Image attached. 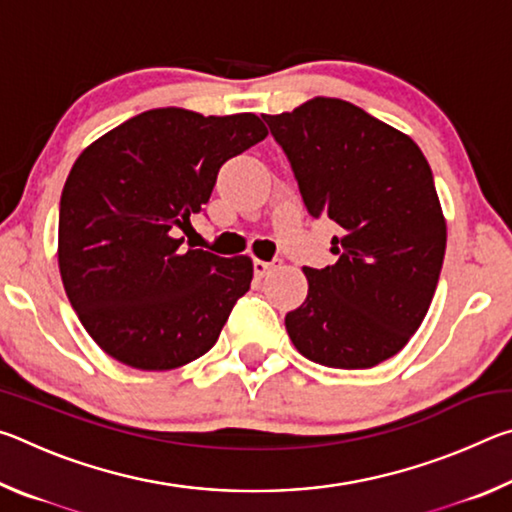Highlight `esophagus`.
Listing matches in <instances>:
<instances>
[{
  "instance_id": "34e87169",
  "label": "esophagus",
  "mask_w": 512,
  "mask_h": 512,
  "mask_svg": "<svg viewBox=\"0 0 512 512\" xmlns=\"http://www.w3.org/2000/svg\"><path fill=\"white\" fill-rule=\"evenodd\" d=\"M277 264H280V259H273V262H262V259H255V262H253L255 277H266L268 271H273Z\"/></svg>"
}]
</instances>
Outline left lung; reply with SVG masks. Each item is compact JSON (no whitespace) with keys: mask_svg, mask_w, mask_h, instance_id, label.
I'll list each match as a JSON object with an SVG mask.
<instances>
[{"mask_svg":"<svg viewBox=\"0 0 512 512\" xmlns=\"http://www.w3.org/2000/svg\"><path fill=\"white\" fill-rule=\"evenodd\" d=\"M309 216L341 225L334 266L309 268L307 300L284 318L302 357L359 370L391 359L427 316L447 225L411 137L341 99L264 115Z\"/></svg>","mask_w":512,"mask_h":512,"instance_id":"1","label":"left lung"}]
</instances>
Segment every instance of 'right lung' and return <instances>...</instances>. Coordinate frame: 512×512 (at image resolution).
Masks as SVG:
<instances>
[{
  "label": "right lung",
  "mask_w": 512,
  "mask_h": 512,
  "mask_svg": "<svg viewBox=\"0 0 512 512\" xmlns=\"http://www.w3.org/2000/svg\"><path fill=\"white\" fill-rule=\"evenodd\" d=\"M257 115L146 110L85 149L60 196L58 266L83 327L112 359L171 370L212 348L253 262L185 250L219 169L262 142Z\"/></svg>",
  "instance_id": "1"
}]
</instances>
